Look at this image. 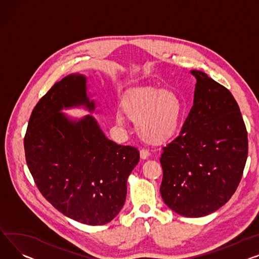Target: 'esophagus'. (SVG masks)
I'll use <instances>...</instances> for the list:
<instances>
[{
  "instance_id": "obj_1",
  "label": "esophagus",
  "mask_w": 259,
  "mask_h": 259,
  "mask_svg": "<svg viewBox=\"0 0 259 259\" xmlns=\"http://www.w3.org/2000/svg\"><path fill=\"white\" fill-rule=\"evenodd\" d=\"M140 155H141V158H142L143 160H145V159L149 158L150 153H149V151H147V150H141Z\"/></svg>"
}]
</instances>
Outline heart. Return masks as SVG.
I'll return each instance as SVG.
<instances>
[{
	"mask_svg": "<svg viewBox=\"0 0 259 259\" xmlns=\"http://www.w3.org/2000/svg\"><path fill=\"white\" fill-rule=\"evenodd\" d=\"M122 112L116 122L124 125L127 117L135 123L141 139L151 145L162 144L175 136L181 126L183 103L173 91L157 88H139L123 98Z\"/></svg>",
	"mask_w": 259,
	"mask_h": 259,
	"instance_id": "heart-1",
	"label": "heart"
}]
</instances>
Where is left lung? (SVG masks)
I'll return each mask as SVG.
<instances>
[{
    "label": "left lung",
    "mask_w": 259,
    "mask_h": 259,
    "mask_svg": "<svg viewBox=\"0 0 259 259\" xmlns=\"http://www.w3.org/2000/svg\"><path fill=\"white\" fill-rule=\"evenodd\" d=\"M194 105L176 139L162 150L160 194L187 218L210 214L236 191L248 156V135L231 93L200 71Z\"/></svg>",
    "instance_id": "1"
}]
</instances>
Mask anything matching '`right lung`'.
<instances>
[{
    "label": "right lung",
    "instance_id": "obj_1",
    "mask_svg": "<svg viewBox=\"0 0 259 259\" xmlns=\"http://www.w3.org/2000/svg\"><path fill=\"white\" fill-rule=\"evenodd\" d=\"M88 77L71 74L55 83L34 107L24 146L28 167L42 196L61 213L86 225H104L123 208L127 180L140 152L108 140L94 115Z\"/></svg>",
    "mask_w": 259,
    "mask_h": 259
}]
</instances>
